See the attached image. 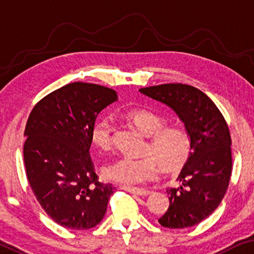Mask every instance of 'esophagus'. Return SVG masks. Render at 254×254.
Wrapping results in <instances>:
<instances>
[{
    "mask_svg": "<svg viewBox=\"0 0 254 254\" xmlns=\"http://www.w3.org/2000/svg\"><path fill=\"white\" fill-rule=\"evenodd\" d=\"M122 190H126L127 192H130V193H134V194H138V195H147L149 194V190H146V189H141V188H134V187H127V185H123V187H121Z\"/></svg>",
    "mask_w": 254,
    "mask_h": 254,
    "instance_id": "1",
    "label": "esophagus"
}]
</instances>
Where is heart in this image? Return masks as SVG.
<instances>
[{"label":"heart","mask_w":254,"mask_h":254,"mask_svg":"<svg viewBox=\"0 0 254 254\" xmlns=\"http://www.w3.org/2000/svg\"><path fill=\"white\" fill-rule=\"evenodd\" d=\"M124 119L146 135L147 142L142 156H123L107 164L103 169L109 180L123 184H138L154 176L158 168L164 173L182 169L191 155L192 142L187 128L166 126V120L147 109H131ZM113 124L108 119L96 121L91 128V141L100 151H109L113 146Z\"/></svg>","instance_id":"obj_1"}]
</instances>
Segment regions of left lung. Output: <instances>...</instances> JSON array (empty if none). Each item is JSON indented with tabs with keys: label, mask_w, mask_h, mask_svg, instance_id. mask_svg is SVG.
I'll list each match as a JSON object with an SVG mask.
<instances>
[{
	"label": "left lung",
	"mask_w": 254,
	"mask_h": 254,
	"mask_svg": "<svg viewBox=\"0 0 254 254\" xmlns=\"http://www.w3.org/2000/svg\"><path fill=\"white\" fill-rule=\"evenodd\" d=\"M139 91L170 107L190 134L191 155L177 178L181 187L167 189L169 208L159 223L171 229L193 227L217 208L229 187V127L215 103L190 85L163 84Z\"/></svg>",
	"instance_id": "left-lung-1"
}]
</instances>
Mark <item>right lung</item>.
<instances>
[{
	"label": "right lung",
	"instance_id": "add662e5",
	"mask_svg": "<svg viewBox=\"0 0 254 254\" xmlns=\"http://www.w3.org/2000/svg\"><path fill=\"white\" fill-rule=\"evenodd\" d=\"M115 101L112 88L76 81L46 95L28 116L27 181L45 212L67 229H90L101 222L115 190L98 181L90 155L96 116Z\"/></svg>",
	"mask_w": 254,
	"mask_h": 254
}]
</instances>
